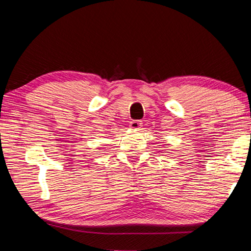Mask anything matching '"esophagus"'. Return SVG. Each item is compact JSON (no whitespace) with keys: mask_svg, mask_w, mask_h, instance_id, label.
Segmentation results:
<instances>
[{"mask_svg":"<svg viewBox=\"0 0 251 251\" xmlns=\"http://www.w3.org/2000/svg\"><path fill=\"white\" fill-rule=\"evenodd\" d=\"M141 126H142L141 121H131L129 124V127L131 129H138L141 128Z\"/></svg>","mask_w":251,"mask_h":251,"instance_id":"obj_1","label":"esophagus"}]
</instances>
